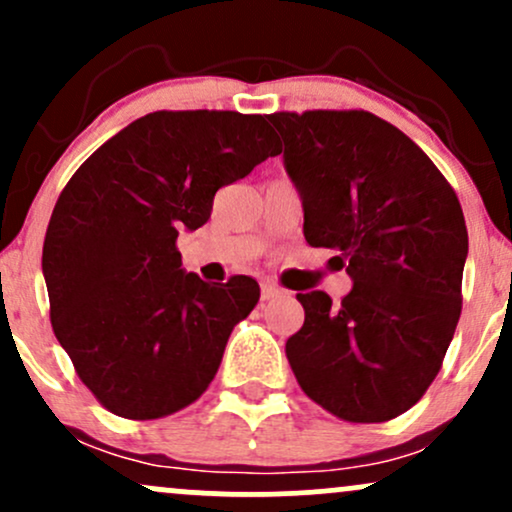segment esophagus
I'll use <instances>...</instances> for the list:
<instances>
[{"label": "esophagus", "mask_w": 512, "mask_h": 512, "mask_svg": "<svg viewBox=\"0 0 512 512\" xmlns=\"http://www.w3.org/2000/svg\"><path fill=\"white\" fill-rule=\"evenodd\" d=\"M279 296H284V291L279 286L272 284V281H262V301H274Z\"/></svg>", "instance_id": "34e87169"}]
</instances>
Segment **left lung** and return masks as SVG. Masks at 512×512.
I'll use <instances>...</instances> for the list:
<instances>
[{"instance_id":"1","label":"left lung","mask_w":512,"mask_h":512,"mask_svg":"<svg viewBox=\"0 0 512 512\" xmlns=\"http://www.w3.org/2000/svg\"><path fill=\"white\" fill-rule=\"evenodd\" d=\"M284 168L313 248L337 252L354 286L334 305L298 293L305 322L286 342L298 385L354 424L419 402L462 310L469 240L448 180L404 132L363 110L274 113Z\"/></svg>"}]
</instances>
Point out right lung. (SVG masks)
Segmentation results:
<instances>
[{
  "mask_svg": "<svg viewBox=\"0 0 512 512\" xmlns=\"http://www.w3.org/2000/svg\"><path fill=\"white\" fill-rule=\"evenodd\" d=\"M276 154L262 115L158 110L67 182L43 245L52 330L105 409L161 419L214 380L260 286L250 276L207 284L182 269L175 240L207 223L219 187Z\"/></svg>",
  "mask_w": 512,
  "mask_h": 512,
  "instance_id": "add662e5",
  "label": "right lung"
}]
</instances>
